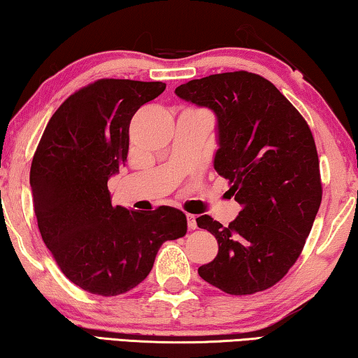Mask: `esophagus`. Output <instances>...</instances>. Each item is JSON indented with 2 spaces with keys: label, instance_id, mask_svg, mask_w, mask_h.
Masks as SVG:
<instances>
[{
  "label": "esophagus",
  "instance_id": "1",
  "mask_svg": "<svg viewBox=\"0 0 358 358\" xmlns=\"http://www.w3.org/2000/svg\"><path fill=\"white\" fill-rule=\"evenodd\" d=\"M187 225H189L190 230L196 229V219H195L194 214H187Z\"/></svg>",
  "mask_w": 358,
  "mask_h": 358
}]
</instances>
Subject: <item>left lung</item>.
<instances>
[{
    "mask_svg": "<svg viewBox=\"0 0 358 358\" xmlns=\"http://www.w3.org/2000/svg\"><path fill=\"white\" fill-rule=\"evenodd\" d=\"M176 94L216 113L214 169L241 205L227 227L208 214L196 219L219 246L198 275L232 296L271 288L298 261L322 203L309 124L271 81L245 70L192 80Z\"/></svg>",
    "mask_w": 358,
    "mask_h": 358,
    "instance_id": "1",
    "label": "left lung"
}]
</instances>
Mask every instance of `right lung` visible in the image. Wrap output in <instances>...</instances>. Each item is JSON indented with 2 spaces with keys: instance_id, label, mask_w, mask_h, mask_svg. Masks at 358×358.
<instances>
[{
  "instance_id": "right-lung-1",
  "label": "right lung",
  "mask_w": 358,
  "mask_h": 358,
  "mask_svg": "<svg viewBox=\"0 0 358 358\" xmlns=\"http://www.w3.org/2000/svg\"><path fill=\"white\" fill-rule=\"evenodd\" d=\"M166 90L162 81L102 78L65 99L33 155L30 185L43 241L62 273L99 296H118L150 273L160 246L187 232L171 206H113L108 178L126 163L129 123Z\"/></svg>"
}]
</instances>
